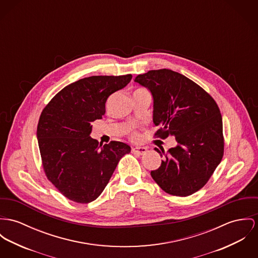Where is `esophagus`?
Instances as JSON below:
<instances>
[{"label":"esophagus","mask_w":258,"mask_h":258,"mask_svg":"<svg viewBox=\"0 0 258 258\" xmlns=\"http://www.w3.org/2000/svg\"><path fill=\"white\" fill-rule=\"evenodd\" d=\"M133 152L136 153V154H139V155H143V154H145L147 152V148L146 147L138 146V147L133 148Z\"/></svg>","instance_id":"34e87169"}]
</instances>
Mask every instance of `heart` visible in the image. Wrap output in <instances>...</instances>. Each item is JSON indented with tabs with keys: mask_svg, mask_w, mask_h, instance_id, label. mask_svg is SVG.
I'll list each match as a JSON object with an SVG mask.
<instances>
[{
	"mask_svg": "<svg viewBox=\"0 0 258 258\" xmlns=\"http://www.w3.org/2000/svg\"><path fill=\"white\" fill-rule=\"evenodd\" d=\"M134 138H135V139H137V138H138V135H137V134H135V135H134Z\"/></svg>",
	"mask_w": 258,
	"mask_h": 258,
	"instance_id": "heart-1",
	"label": "heart"
}]
</instances>
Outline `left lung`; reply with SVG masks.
Masks as SVG:
<instances>
[{"label":"left lung","instance_id":"obj_1","mask_svg":"<svg viewBox=\"0 0 258 258\" xmlns=\"http://www.w3.org/2000/svg\"><path fill=\"white\" fill-rule=\"evenodd\" d=\"M136 82L153 97V122L160 139L175 137L177 146L164 154L151 177L169 195L188 197L205 185L224 154L218 105L186 77L163 69L139 75ZM161 157L163 155L158 149Z\"/></svg>","mask_w":258,"mask_h":258}]
</instances>
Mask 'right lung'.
<instances>
[{"label":"right lung","instance_id":"1","mask_svg":"<svg viewBox=\"0 0 258 258\" xmlns=\"http://www.w3.org/2000/svg\"><path fill=\"white\" fill-rule=\"evenodd\" d=\"M133 78L94 76L73 82L57 93L41 113L37 139L47 178L67 199L89 203L108 184L131 147L120 141L102 144L92 139L91 122L102 119L105 104Z\"/></svg>","mask_w":258,"mask_h":258}]
</instances>
